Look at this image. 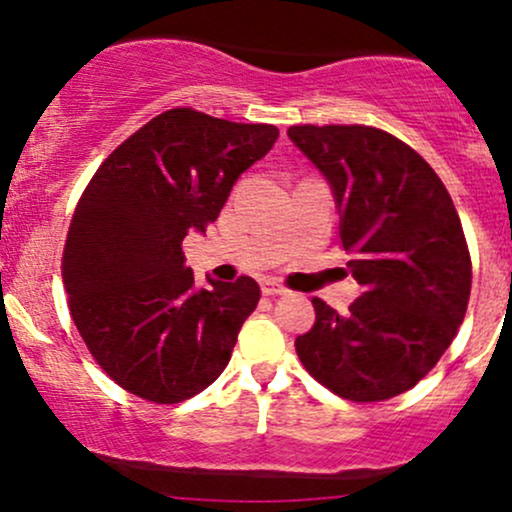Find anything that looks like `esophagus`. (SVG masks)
I'll return each instance as SVG.
<instances>
[{
	"mask_svg": "<svg viewBox=\"0 0 512 512\" xmlns=\"http://www.w3.org/2000/svg\"><path fill=\"white\" fill-rule=\"evenodd\" d=\"M262 293L264 296H281V293H286V286H281L279 281H274V279H264Z\"/></svg>",
	"mask_w": 512,
	"mask_h": 512,
	"instance_id": "esophagus-1",
	"label": "esophagus"
}]
</instances>
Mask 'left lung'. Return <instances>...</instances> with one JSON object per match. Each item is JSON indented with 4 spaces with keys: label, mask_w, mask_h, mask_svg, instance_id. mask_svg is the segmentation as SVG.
<instances>
[{
    "label": "left lung",
    "mask_w": 512,
    "mask_h": 512,
    "mask_svg": "<svg viewBox=\"0 0 512 512\" xmlns=\"http://www.w3.org/2000/svg\"><path fill=\"white\" fill-rule=\"evenodd\" d=\"M291 142L330 180L339 245L363 293L344 315L313 298L296 339L303 368L334 395L385 402L424 380L445 354L472 291L460 216L436 170L368 125H293Z\"/></svg>",
    "instance_id": "1"
}]
</instances>
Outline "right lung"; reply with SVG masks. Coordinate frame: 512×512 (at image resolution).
Returning a JSON list of instances; mask_svg holds the SVG:
<instances>
[{"label":"right lung","mask_w":512,"mask_h":512,"mask_svg":"<svg viewBox=\"0 0 512 512\" xmlns=\"http://www.w3.org/2000/svg\"><path fill=\"white\" fill-rule=\"evenodd\" d=\"M279 129L173 108L101 163L76 204L62 281L86 349L122 390L156 404L199 395L228 366L260 301L250 276L197 289L182 240L207 231Z\"/></svg>","instance_id":"add662e5"}]
</instances>
